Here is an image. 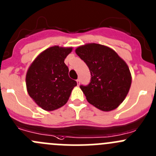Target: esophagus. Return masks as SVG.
I'll return each mask as SVG.
<instances>
[{"mask_svg":"<svg viewBox=\"0 0 156 156\" xmlns=\"http://www.w3.org/2000/svg\"><path fill=\"white\" fill-rule=\"evenodd\" d=\"M77 84H78V86L80 84V79H78L77 80Z\"/></svg>","mask_w":156,"mask_h":156,"instance_id":"1","label":"esophagus"}]
</instances>
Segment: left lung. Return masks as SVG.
<instances>
[{
    "instance_id": "8db88e82",
    "label": "left lung",
    "mask_w": 156,
    "mask_h": 156,
    "mask_svg": "<svg viewBox=\"0 0 156 156\" xmlns=\"http://www.w3.org/2000/svg\"><path fill=\"white\" fill-rule=\"evenodd\" d=\"M91 75L87 86H80L88 103L104 112L115 109L124 101L131 85V74L125 60L114 50L99 44L75 49Z\"/></svg>"
}]
</instances>
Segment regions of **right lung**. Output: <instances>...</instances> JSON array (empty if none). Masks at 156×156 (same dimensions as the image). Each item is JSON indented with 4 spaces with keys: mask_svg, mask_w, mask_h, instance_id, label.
Returning <instances> with one entry per match:
<instances>
[{
    "mask_svg": "<svg viewBox=\"0 0 156 156\" xmlns=\"http://www.w3.org/2000/svg\"><path fill=\"white\" fill-rule=\"evenodd\" d=\"M72 50V48H49L35 58L28 69V94L44 110L53 111L63 106L77 85L69 77V68L64 62Z\"/></svg>",
    "mask_w": 156,
    "mask_h": 156,
    "instance_id": "add662e5",
    "label": "right lung"
}]
</instances>
